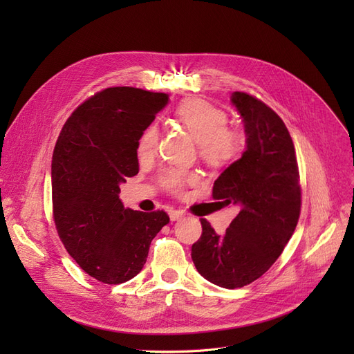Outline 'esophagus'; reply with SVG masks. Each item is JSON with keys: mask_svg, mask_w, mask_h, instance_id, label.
Here are the masks:
<instances>
[{"mask_svg": "<svg viewBox=\"0 0 354 354\" xmlns=\"http://www.w3.org/2000/svg\"><path fill=\"white\" fill-rule=\"evenodd\" d=\"M181 217H185V212L180 211V209H169V218L171 221H177Z\"/></svg>", "mask_w": 354, "mask_h": 354, "instance_id": "34e87169", "label": "esophagus"}]
</instances>
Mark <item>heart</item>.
I'll return each instance as SVG.
<instances>
[{"mask_svg":"<svg viewBox=\"0 0 354 354\" xmlns=\"http://www.w3.org/2000/svg\"><path fill=\"white\" fill-rule=\"evenodd\" d=\"M176 120L196 138L199 153L209 165H226L236 159L243 147L239 133L227 128V115L203 99H189L176 109ZM159 130L155 124L149 125L142 133L137 143V153L140 158H149L156 152ZM198 177L194 173L181 169H168L160 178L164 187L171 194H181L187 183Z\"/></svg>","mask_w":354,"mask_h":354,"instance_id":"obj_1","label":"heart"}]
</instances>
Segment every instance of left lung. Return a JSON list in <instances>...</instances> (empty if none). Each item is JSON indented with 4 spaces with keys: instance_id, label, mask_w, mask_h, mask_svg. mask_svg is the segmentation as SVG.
I'll use <instances>...</instances> for the list:
<instances>
[{
    "instance_id": "1",
    "label": "left lung",
    "mask_w": 354,
    "mask_h": 354,
    "mask_svg": "<svg viewBox=\"0 0 354 354\" xmlns=\"http://www.w3.org/2000/svg\"><path fill=\"white\" fill-rule=\"evenodd\" d=\"M246 147L214 181L212 198L239 207L224 234L202 218L192 245L196 270L214 285L241 288L259 279L277 260L297 227L301 189L292 138L283 121L252 95L234 91Z\"/></svg>"
}]
</instances>
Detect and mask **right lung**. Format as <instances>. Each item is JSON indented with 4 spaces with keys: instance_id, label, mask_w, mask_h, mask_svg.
Instances as JSON below:
<instances>
[{
    "instance_id": "right-lung-1",
    "label": "right lung",
    "mask_w": 354,
    "mask_h": 354,
    "mask_svg": "<svg viewBox=\"0 0 354 354\" xmlns=\"http://www.w3.org/2000/svg\"><path fill=\"white\" fill-rule=\"evenodd\" d=\"M168 94L106 88L63 125L51 160L53 216L59 236L81 269L118 285L140 273L149 246L169 223L164 211L125 208L120 185L138 173L137 143Z\"/></svg>"
}]
</instances>
